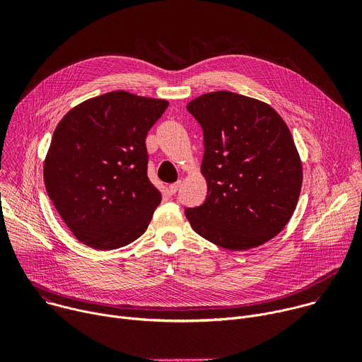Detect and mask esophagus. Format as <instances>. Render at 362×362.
<instances>
[{
  "label": "esophagus",
  "mask_w": 362,
  "mask_h": 362,
  "mask_svg": "<svg viewBox=\"0 0 362 362\" xmlns=\"http://www.w3.org/2000/svg\"><path fill=\"white\" fill-rule=\"evenodd\" d=\"M179 187H180V182L172 183V185L169 186V193H170V194H175V193L179 190Z\"/></svg>",
  "instance_id": "esophagus-1"
}]
</instances>
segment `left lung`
<instances>
[{"mask_svg": "<svg viewBox=\"0 0 362 362\" xmlns=\"http://www.w3.org/2000/svg\"><path fill=\"white\" fill-rule=\"evenodd\" d=\"M187 112L203 129V204L185 211L202 238L246 250L275 238L289 222L302 186L292 134L267 103L232 91L199 95Z\"/></svg>", "mask_w": 362, "mask_h": 362, "instance_id": "1", "label": "left lung"}]
</instances>
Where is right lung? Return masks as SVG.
I'll return each instance as SVG.
<instances>
[{
  "instance_id": "right-lung-1",
  "label": "right lung",
  "mask_w": 362,
  "mask_h": 362,
  "mask_svg": "<svg viewBox=\"0 0 362 362\" xmlns=\"http://www.w3.org/2000/svg\"><path fill=\"white\" fill-rule=\"evenodd\" d=\"M168 106L162 98L110 91L80 103L57 124L44 185L81 243L112 250L146 232L162 202L147 177L146 136Z\"/></svg>"
}]
</instances>
